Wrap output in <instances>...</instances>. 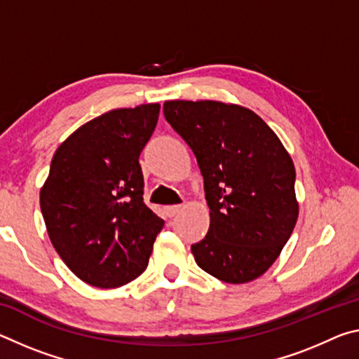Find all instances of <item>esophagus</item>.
<instances>
[{"label":"esophagus","mask_w":359,"mask_h":359,"mask_svg":"<svg viewBox=\"0 0 359 359\" xmlns=\"http://www.w3.org/2000/svg\"><path fill=\"white\" fill-rule=\"evenodd\" d=\"M180 209H182V205H180V204L168 205V208H165V210H166V215H168V217H174V215H177L179 212H180Z\"/></svg>","instance_id":"34e87169"}]
</instances>
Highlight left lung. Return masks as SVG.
Listing matches in <instances>:
<instances>
[{"label":"left lung","instance_id":"obj_1","mask_svg":"<svg viewBox=\"0 0 359 359\" xmlns=\"http://www.w3.org/2000/svg\"><path fill=\"white\" fill-rule=\"evenodd\" d=\"M168 123L190 145L204 179L210 226L191 245L203 271L226 283L263 276L287 244L299 214L296 171L266 121L222 101H166Z\"/></svg>","mask_w":359,"mask_h":359}]
</instances>
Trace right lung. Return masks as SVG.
<instances>
[{"mask_svg":"<svg viewBox=\"0 0 359 359\" xmlns=\"http://www.w3.org/2000/svg\"><path fill=\"white\" fill-rule=\"evenodd\" d=\"M160 104L114 109L57 149L39 203L52 245L85 283L117 288L145 271L165 222L144 204L139 155Z\"/></svg>","mask_w":359,"mask_h":359,"instance_id":"add662e5","label":"right lung"}]
</instances>
